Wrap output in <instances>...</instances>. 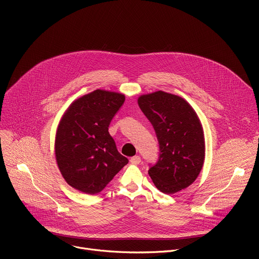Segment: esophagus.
<instances>
[{
	"mask_svg": "<svg viewBox=\"0 0 259 259\" xmlns=\"http://www.w3.org/2000/svg\"><path fill=\"white\" fill-rule=\"evenodd\" d=\"M130 162L132 165H139L141 162V157L139 155H135L130 158Z\"/></svg>",
	"mask_w": 259,
	"mask_h": 259,
	"instance_id": "1",
	"label": "esophagus"
}]
</instances>
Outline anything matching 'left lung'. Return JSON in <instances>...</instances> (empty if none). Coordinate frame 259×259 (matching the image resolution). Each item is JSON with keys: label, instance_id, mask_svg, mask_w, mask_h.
Returning a JSON list of instances; mask_svg holds the SVG:
<instances>
[{"label": "left lung", "instance_id": "obj_1", "mask_svg": "<svg viewBox=\"0 0 259 259\" xmlns=\"http://www.w3.org/2000/svg\"><path fill=\"white\" fill-rule=\"evenodd\" d=\"M139 106L152 124L159 145L157 161L148 173L162 193L179 192L196 180L203 165L200 121L184 99L164 91L142 95Z\"/></svg>", "mask_w": 259, "mask_h": 259}]
</instances>
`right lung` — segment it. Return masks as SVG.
Masks as SVG:
<instances>
[{"mask_svg": "<svg viewBox=\"0 0 259 259\" xmlns=\"http://www.w3.org/2000/svg\"><path fill=\"white\" fill-rule=\"evenodd\" d=\"M125 102L120 93L95 90L71 104L57 132L56 157L65 181L97 194L128 164L108 128Z\"/></svg>", "mask_w": 259, "mask_h": 259, "instance_id": "1", "label": "right lung"}]
</instances>
